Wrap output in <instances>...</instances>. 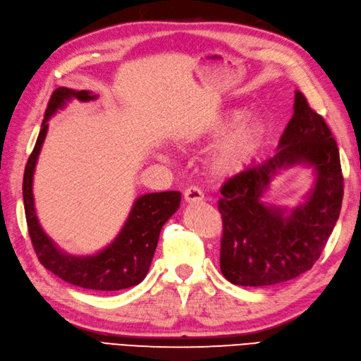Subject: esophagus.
Instances as JSON below:
<instances>
[{"label":"esophagus","mask_w":361,"mask_h":361,"mask_svg":"<svg viewBox=\"0 0 361 361\" xmlns=\"http://www.w3.org/2000/svg\"><path fill=\"white\" fill-rule=\"evenodd\" d=\"M184 200L188 202H200L204 200V195H202L201 189H198L197 186H190L184 190Z\"/></svg>","instance_id":"1"}]
</instances>
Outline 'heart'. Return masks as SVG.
I'll return each mask as SVG.
<instances>
[{"mask_svg": "<svg viewBox=\"0 0 361 361\" xmlns=\"http://www.w3.org/2000/svg\"><path fill=\"white\" fill-rule=\"evenodd\" d=\"M243 109L223 111L215 120L193 135V143L216 140L228 134L212 154V172L221 178H228L243 172L259 152L265 140L267 128L262 118L250 116L244 121Z\"/></svg>", "mask_w": 361, "mask_h": 361, "instance_id": "1", "label": "heart"}]
</instances>
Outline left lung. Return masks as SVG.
Segmentation results:
<instances>
[{
	"label": "left lung",
	"instance_id": "left-lung-1",
	"mask_svg": "<svg viewBox=\"0 0 361 361\" xmlns=\"http://www.w3.org/2000/svg\"><path fill=\"white\" fill-rule=\"evenodd\" d=\"M300 161L317 166V189L293 216L282 217L260 197L276 169ZM221 195L219 267L228 282L269 286L312 269L340 215L343 173L334 135L303 92L295 91L294 114L281 137L279 151L226 180Z\"/></svg>",
	"mask_w": 361,
	"mask_h": 361
}]
</instances>
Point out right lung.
Returning <instances> with one entry per match:
<instances>
[{"label":"right lung","mask_w":361,"mask_h":361,"mask_svg":"<svg viewBox=\"0 0 361 361\" xmlns=\"http://www.w3.org/2000/svg\"><path fill=\"white\" fill-rule=\"evenodd\" d=\"M70 97L91 100L96 96H91L88 91H75L63 87L53 91L45 109L38 140L24 171L23 198L29 236L39 262L53 274L59 276L62 281L87 290H125L140 283L146 277L159 243L160 230L180 207L181 193L175 190L155 192L138 198L116 241L99 255L71 257L61 253L50 238L42 232L36 219L32 181L41 145L47 134L49 118L62 106L63 100Z\"/></svg>","instance_id":"add662e5"}]
</instances>
